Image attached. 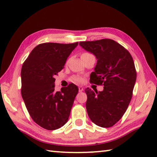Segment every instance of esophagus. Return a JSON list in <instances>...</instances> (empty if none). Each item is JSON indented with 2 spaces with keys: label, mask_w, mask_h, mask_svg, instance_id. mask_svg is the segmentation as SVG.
<instances>
[{
  "label": "esophagus",
  "mask_w": 157,
  "mask_h": 157,
  "mask_svg": "<svg viewBox=\"0 0 157 157\" xmlns=\"http://www.w3.org/2000/svg\"><path fill=\"white\" fill-rule=\"evenodd\" d=\"M78 90H79V92H82L83 90H84V88H83L82 86H79V87H78Z\"/></svg>",
  "instance_id": "esophagus-1"
}]
</instances>
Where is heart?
<instances>
[{
  "instance_id": "b5f03b06",
  "label": "heart",
  "mask_w": 157,
  "mask_h": 157,
  "mask_svg": "<svg viewBox=\"0 0 157 157\" xmlns=\"http://www.w3.org/2000/svg\"><path fill=\"white\" fill-rule=\"evenodd\" d=\"M87 54H88V53H84L83 55H87ZM72 79L74 82H80L82 81V78L79 76H74Z\"/></svg>"
}]
</instances>
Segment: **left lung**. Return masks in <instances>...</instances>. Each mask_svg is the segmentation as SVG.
<instances>
[{
	"mask_svg": "<svg viewBox=\"0 0 157 157\" xmlns=\"http://www.w3.org/2000/svg\"><path fill=\"white\" fill-rule=\"evenodd\" d=\"M79 45L97 59L90 82L104 86L101 92L85 90L88 115L96 125L110 128L122 117L131 101L136 80L134 60L123 46L111 39L80 42Z\"/></svg>",
	"mask_w": 157,
	"mask_h": 157,
	"instance_id": "obj_1",
	"label": "left lung"
}]
</instances>
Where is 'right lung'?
Segmentation results:
<instances>
[{
    "mask_svg": "<svg viewBox=\"0 0 157 157\" xmlns=\"http://www.w3.org/2000/svg\"><path fill=\"white\" fill-rule=\"evenodd\" d=\"M78 45L47 42L32 50L21 68V96L32 119L48 130L61 128L67 122L78 92L73 84L55 90V76Z\"/></svg>",
    "mask_w": 157,
    "mask_h": 157,
    "instance_id": "obj_1",
    "label": "right lung"
}]
</instances>
